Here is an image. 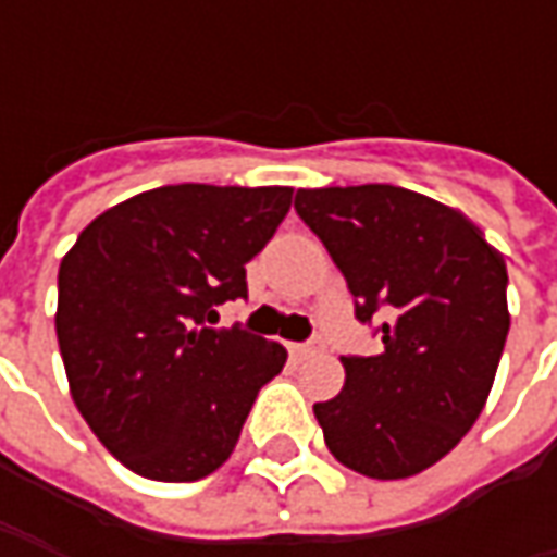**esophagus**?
<instances>
[{
  "mask_svg": "<svg viewBox=\"0 0 557 557\" xmlns=\"http://www.w3.org/2000/svg\"><path fill=\"white\" fill-rule=\"evenodd\" d=\"M290 354L297 359H310V356L322 354V344H290Z\"/></svg>",
  "mask_w": 557,
  "mask_h": 557,
  "instance_id": "esophagus-1",
  "label": "esophagus"
}]
</instances>
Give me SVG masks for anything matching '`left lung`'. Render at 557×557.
Returning a JSON list of instances; mask_svg holds the SVG:
<instances>
[{"mask_svg": "<svg viewBox=\"0 0 557 557\" xmlns=\"http://www.w3.org/2000/svg\"><path fill=\"white\" fill-rule=\"evenodd\" d=\"M294 210L384 344L341 356L344 391L312 406L325 446L356 474L412 478L471 431L490 396L511 325L503 253L465 213L396 185L300 188Z\"/></svg>", "mask_w": 557, "mask_h": 557, "instance_id": "left-lung-1", "label": "left lung"}]
</instances>
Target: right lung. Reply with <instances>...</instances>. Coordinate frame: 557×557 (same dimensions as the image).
I'll return each mask as SVG.
<instances>
[{"instance_id": "obj_1", "label": "right lung", "mask_w": 557, "mask_h": 557, "mask_svg": "<svg viewBox=\"0 0 557 557\" xmlns=\"http://www.w3.org/2000/svg\"><path fill=\"white\" fill-rule=\"evenodd\" d=\"M290 188L163 185L104 210L58 269L54 332L79 416L148 481H201L285 366V347L213 329L247 297L245 263L290 210Z\"/></svg>"}]
</instances>
